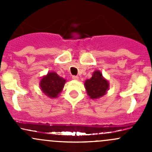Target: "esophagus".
<instances>
[{
  "instance_id": "esophagus-1",
  "label": "esophagus",
  "mask_w": 152,
  "mask_h": 152,
  "mask_svg": "<svg viewBox=\"0 0 152 152\" xmlns=\"http://www.w3.org/2000/svg\"><path fill=\"white\" fill-rule=\"evenodd\" d=\"M72 79H74V80H78V79H79V76H72Z\"/></svg>"
}]
</instances>
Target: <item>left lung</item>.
Segmentation results:
<instances>
[{"label":"left lung","mask_w":152,"mask_h":152,"mask_svg":"<svg viewBox=\"0 0 152 152\" xmlns=\"http://www.w3.org/2000/svg\"><path fill=\"white\" fill-rule=\"evenodd\" d=\"M87 93L90 99H97L104 96L109 90V82L102 76L99 70L93 72V76L85 82Z\"/></svg>","instance_id":"left-lung-1"}]
</instances>
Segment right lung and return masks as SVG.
I'll list each match as a JSON object with an SVG mask.
<instances>
[{
  "label": "right lung",
  "instance_id": "obj_1",
  "mask_svg": "<svg viewBox=\"0 0 152 152\" xmlns=\"http://www.w3.org/2000/svg\"><path fill=\"white\" fill-rule=\"evenodd\" d=\"M65 82L66 80L58 76L57 73L55 72H50L41 79L39 86L44 94L48 97L54 99L57 98L58 95L62 92Z\"/></svg>",
  "mask_w": 152,
  "mask_h": 152
}]
</instances>
